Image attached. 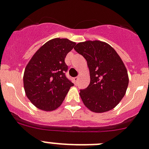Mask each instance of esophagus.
I'll list each match as a JSON object with an SVG mask.
<instances>
[{
	"mask_svg": "<svg viewBox=\"0 0 149 149\" xmlns=\"http://www.w3.org/2000/svg\"><path fill=\"white\" fill-rule=\"evenodd\" d=\"M79 77H75L74 78V82L75 83H77L79 81Z\"/></svg>",
	"mask_w": 149,
	"mask_h": 149,
	"instance_id": "34e87169",
	"label": "esophagus"
}]
</instances>
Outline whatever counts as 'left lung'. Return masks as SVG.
<instances>
[{
	"label": "left lung",
	"mask_w": 149,
	"mask_h": 149,
	"mask_svg": "<svg viewBox=\"0 0 149 149\" xmlns=\"http://www.w3.org/2000/svg\"><path fill=\"white\" fill-rule=\"evenodd\" d=\"M87 61L90 83L80 90L86 107L95 113L113 109L126 94L129 84L127 70L113 47L100 41H86L74 47Z\"/></svg>",
	"instance_id": "left-lung-1"
}]
</instances>
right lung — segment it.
Segmentation results:
<instances>
[{
	"label": "right lung",
	"instance_id": "1",
	"mask_svg": "<svg viewBox=\"0 0 149 149\" xmlns=\"http://www.w3.org/2000/svg\"><path fill=\"white\" fill-rule=\"evenodd\" d=\"M76 45L67 38H54L36 51L25 69L24 89L27 98L43 111H53L61 105L73 86L67 77V54Z\"/></svg>",
	"mask_w": 149,
	"mask_h": 149
}]
</instances>
